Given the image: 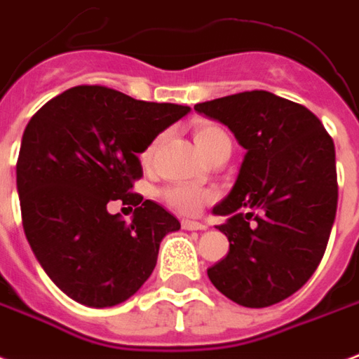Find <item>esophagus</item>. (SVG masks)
<instances>
[{
	"mask_svg": "<svg viewBox=\"0 0 359 359\" xmlns=\"http://www.w3.org/2000/svg\"><path fill=\"white\" fill-rule=\"evenodd\" d=\"M182 228L184 230H205V224L203 222H198V220H182Z\"/></svg>",
	"mask_w": 359,
	"mask_h": 359,
	"instance_id": "34e87169",
	"label": "esophagus"
}]
</instances>
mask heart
Masks as SVG:
<instances>
[{
    "label": "heart",
    "instance_id": "1",
    "mask_svg": "<svg viewBox=\"0 0 359 359\" xmlns=\"http://www.w3.org/2000/svg\"><path fill=\"white\" fill-rule=\"evenodd\" d=\"M196 144L200 148L201 152L209 156L213 152L215 148H219L222 144H230V137L226 135V131H222L220 127L217 126H203L200 127L196 135ZM156 144H158V139L150 142L146 146L144 152L140 154V158L148 161L152 158L154 150H156ZM232 146V144H230ZM161 198L165 201L167 205L175 209L177 213L182 215H198L207 205L215 200V192L209 190V188L196 187V184H187V182H179V184H171L167 187L163 192H161Z\"/></svg>",
    "mask_w": 359,
    "mask_h": 359
}]
</instances>
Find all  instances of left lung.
Wrapping results in <instances>:
<instances>
[{
    "label": "left lung",
    "mask_w": 359,
    "mask_h": 359,
    "mask_svg": "<svg viewBox=\"0 0 359 359\" xmlns=\"http://www.w3.org/2000/svg\"><path fill=\"white\" fill-rule=\"evenodd\" d=\"M245 148L232 190L213 215L230 251L207 276L247 308L281 302L310 280L337 213L335 144L304 106L268 91H245L194 106Z\"/></svg>",
    "instance_id": "1"
}]
</instances>
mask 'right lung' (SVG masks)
Instances as JSON below:
<instances>
[{"label": "right lung", "mask_w": 359, "mask_h": 359, "mask_svg": "<svg viewBox=\"0 0 359 359\" xmlns=\"http://www.w3.org/2000/svg\"><path fill=\"white\" fill-rule=\"evenodd\" d=\"M188 112L79 85L28 121L17 161L24 233L45 274L79 304L116 306L133 297L156 268L161 240L180 228L131 188L142 177L139 154ZM116 199L135 207L129 225L107 213Z\"/></svg>", "instance_id": "add662e5"}]
</instances>
